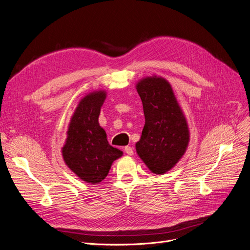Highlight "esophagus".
I'll return each mask as SVG.
<instances>
[{"label":"esophagus","mask_w":250,"mask_h":250,"mask_svg":"<svg viewBox=\"0 0 250 250\" xmlns=\"http://www.w3.org/2000/svg\"><path fill=\"white\" fill-rule=\"evenodd\" d=\"M125 152L127 155H133L134 154V149L132 148V147H130V146H125Z\"/></svg>","instance_id":"esophagus-1"}]
</instances>
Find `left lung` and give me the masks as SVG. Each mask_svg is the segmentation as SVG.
<instances>
[{"instance_id":"1","label":"left lung","mask_w":250,"mask_h":250,"mask_svg":"<svg viewBox=\"0 0 250 250\" xmlns=\"http://www.w3.org/2000/svg\"><path fill=\"white\" fill-rule=\"evenodd\" d=\"M145 125L136 150L154 174L171 170L186 152L189 131L186 116L170 83L163 77H146L137 83Z\"/></svg>"}]
</instances>
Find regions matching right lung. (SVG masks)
<instances>
[{"label":"right lung","instance_id":"obj_1","mask_svg":"<svg viewBox=\"0 0 250 250\" xmlns=\"http://www.w3.org/2000/svg\"><path fill=\"white\" fill-rule=\"evenodd\" d=\"M106 91L90 92L83 98L74 112L62 153L64 163L77 176L96 184L105 179L112 163L123 151L111 146L106 132L99 125L101 107Z\"/></svg>","mask_w":250,"mask_h":250}]
</instances>
